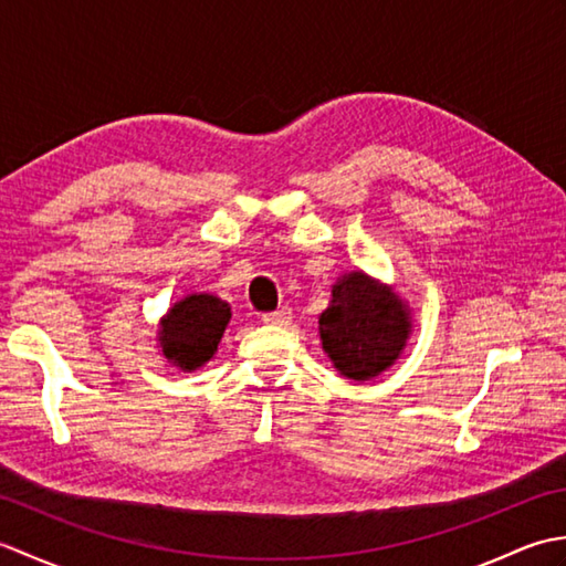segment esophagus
<instances>
[{"instance_id": "1", "label": "esophagus", "mask_w": 566, "mask_h": 566, "mask_svg": "<svg viewBox=\"0 0 566 566\" xmlns=\"http://www.w3.org/2000/svg\"><path fill=\"white\" fill-rule=\"evenodd\" d=\"M262 321L270 323V326H286V323L292 321V308L290 306L276 308V311H272V314H264Z\"/></svg>"}]
</instances>
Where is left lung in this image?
Returning a JSON list of instances; mask_svg holds the SVG:
<instances>
[{"label":"left lung","mask_w":566,"mask_h":566,"mask_svg":"<svg viewBox=\"0 0 566 566\" xmlns=\"http://www.w3.org/2000/svg\"><path fill=\"white\" fill-rule=\"evenodd\" d=\"M411 308L391 286L365 272L333 284L331 306L318 316L323 350L343 377L367 381L391 367L411 335Z\"/></svg>","instance_id":"1"}]
</instances>
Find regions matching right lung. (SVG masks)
I'll return each mask as SVG.
<instances>
[{
    "mask_svg": "<svg viewBox=\"0 0 566 566\" xmlns=\"http://www.w3.org/2000/svg\"><path fill=\"white\" fill-rule=\"evenodd\" d=\"M231 321V306L213 294H189L167 311L160 321L158 340L167 363L191 371L207 365L219 350L223 331Z\"/></svg>",
    "mask_w": 566,
    "mask_h": 566,
    "instance_id": "right-lung-1",
    "label": "right lung"
}]
</instances>
